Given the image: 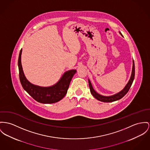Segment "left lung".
<instances>
[{
    "label": "left lung",
    "mask_w": 150,
    "mask_h": 150,
    "mask_svg": "<svg viewBox=\"0 0 150 150\" xmlns=\"http://www.w3.org/2000/svg\"><path fill=\"white\" fill-rule=\"evenodd\" d=\"M120 34L122 36V35L121 34V33L120 32ZM135 77V64H134V61L133 60V65H132V73H131V76L130 77V80L129 81V82L127 83V84L126 85V86L125 87V88L120 91V93L111 96H109V97H106V96H101L99 94H98L95 90L93 89V86L91 85V83L90 82L89 80V88H90V92L91 93V94L94 96V97H95L97 100H99L100 101L102 102H114L117 100L121 99L123 97H124L127 93L129 91V90L130 89L131 85L133 82V81Z\"/></svg>",
    "instance_id": "obj_1"
}]
</instances>
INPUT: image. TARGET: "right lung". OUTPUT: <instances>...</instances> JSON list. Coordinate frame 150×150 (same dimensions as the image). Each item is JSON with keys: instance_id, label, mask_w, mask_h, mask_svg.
Instances as JSON below:
<instances>
[{"instance_id": "obj_1", "label": "right lung", "mask_w": 150, "mask_h": 150, "mask_svg": "<svg viewBox=\"0 0 150 150\" xmlns=\"http://www.w3.org/2000/svg\"><path fill=\"white\" fill-rule=\"evenodd\" d=\"M19 53L18 59V67L19 79L23 89L36 101L42 103H53L62 99L66 95L73 76L76 70H70L65 72L60 81L54 85L50 87H41L32 84L26 79L21 63V54Z\"/></svg>"}]
</instances>
